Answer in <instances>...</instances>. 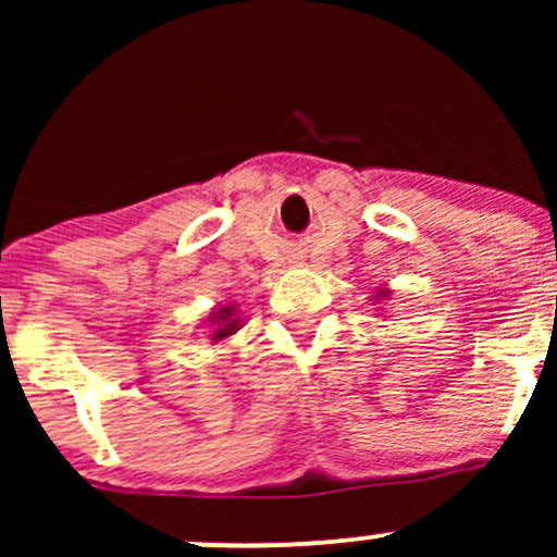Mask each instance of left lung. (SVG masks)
I'll return each mask as SVG.
<instances>
[{
  "label": "left lung",
  "mask_w": 557,
  "mask_h": 557,
  "mask_svg": "<svg viewBox=\"0 0 557 557\" xmlns=\"http://www.w3.org/2000/svg\"><path fill=\"white\" fill-rule=\"evenodd\" d=\"M389 296H393V290H389V287H380V290H376V300H387Z\"/></svg>",
  "instance_id": "obj_1"
}]
</instances>
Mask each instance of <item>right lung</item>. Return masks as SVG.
Returning a JSON list of instances; mask_svg holds the SVG:
<instances>
[{"label": "right lung", "mask_w": 557, "mask_h": 557, "mask_svg": "<svg viewBox=\"0 0 557 557\" xmlns=\"http://www.w3.org/2000/svg\"><path fill=\"white\" fill-rule=\"evenodd\" d=\"M209 332H212V343H222L227 341L230 335H235V332L240 330V314L238 309H235L233 304L227 306H216V309L209 314Z\"/></svg>", "instance_id": "add662e5"}]
</instances>
